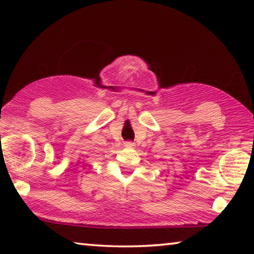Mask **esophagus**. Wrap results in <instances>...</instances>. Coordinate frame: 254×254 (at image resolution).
Instances as JSON below:
<instances>
[{
  "label": "esophagus",
  "mask_w": 254,
  "mask_h": 254,
  "mask_svg": "<svg viewBox=\"0 0 254 254\" xmlns=\"http://www.w3.org/2000/svg\"><path fill=\"white\" fill-rule=\"evenodd\" d=\"M124 145H126V147H127V148H133L134 147V142H132V141H127L126 143H124Z\"/></svg>",
  "instance_id": "obj_1"
}]
</instances>
